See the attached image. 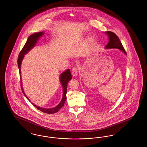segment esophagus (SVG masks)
Here are the masks:
<instances>
[{
    "instance_id": "esophagus-1",
    "label": "esophagus",
    "mask_w": 147,
    "mask_h": 147,
    "mask_svg": "<svg viewBox=\"0 0 147 147\" xmlns=\"http://www.w3.org/2000/svg\"><path fill=\"white\" fill-rule=\"evenodd\" d=\"M78 70L77 69V68H74L72 71H71V74H72V76L73 77H76L77 75H78Z\"/></svg>"
}]
</instances>
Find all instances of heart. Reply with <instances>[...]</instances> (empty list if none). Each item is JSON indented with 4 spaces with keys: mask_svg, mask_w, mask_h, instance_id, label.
Segmentation results:
<instances>
[{
    "mask_svg": "<svg viewBox=\"0 0 147 147\" xmlns=\"http://www.w3.org/2000/svg\"><path fill=\"white\" fill-rule=\"evenodd\" d=\"M88 42H90V39H89V40H88Z\"/></svg>",
    "mask_w": 147,
    "mask_h": 147,
    "instance_id": "1",
    "label": "heart"
}]
</instances>
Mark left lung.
I'll return each mask as SVG.
<instances>
[{
    "mask_svg": "<svg viewBox=\"0 0 147 147\" xmlns=\"http://www.w3.org/2000/svg\"><path fill=\"white\" fill-rule=\"evenodd\" d=\"M105 34H106L108 36L109 40L107 45L105 47L106 49H120L125 55L127 54L125 50L124 49L121 42L120 41L117 35L111 31H106Z\"/></svg>",
    "mask_w": 147,
    "mask_h": 147,
    "instance_id": "left-lung-1",
    "label": "left lung"
}]
</instances>
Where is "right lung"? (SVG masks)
I'll use <instances>...</instances> for the list:
<instances>
[{
    "instance_id": "add662e5",
    "label": "right lung",
    "mask_w": 147,
    "mask_h": 147,
    "mask_svg": "<svg viewBox=\"0 0 147 147\" xmlns=\"http://www.w3.org/2000/svg\"><path fill=\"white\" fill-rule=\"evenodd\" d=\"M43 34H44V32H37V33H35V34L30 35L28 37L25 45H24V47L22 48L21 52H20L19 56H18V65L19 69L20 77H21V63H22V61L24 58V56L26 54H27L28 52L32 49L33 47H35L37 42L38 41V40L40 39V37H42ZM71 78L72 77H71V75L70 74V71L69 69H67V70H65L64 72H63L60 75L59 81H60V83L62 85V88H63V97H62V98L61 102H59V104L57 106H56V107H55L53 108H52V109H46V108H43L41 107H39V106H37V105H35L34 104H33L32 102H31V101L27 97L26 95L25 94V93L24 92V91L23 90L21 77V90H22L23 94L25 96V97L27 98L28 99V101H30L32 104V105H34L35 107H36L38 110H40L42 112L46 113H55L56 112H58L59 111V110L61 109L64 105V102H65V101H66V99H67V97H66L67 86V85H68V83L71 79Z\"/></svg>"
}]
</instances>
